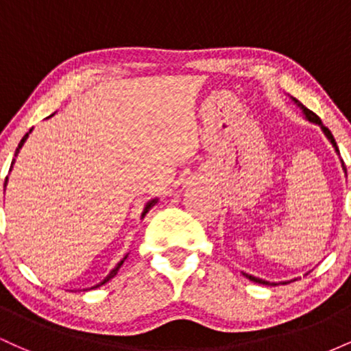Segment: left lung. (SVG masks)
<instances>
[{"mask_svg": "<svg viewBox=\"0 0 351 351\" xmlns=\"http://www.w3.org/2000/svg\"><path fill=\"white\" fill-rule=\"evenodd\" d=\"M292 100H293V102H295V104H297V106H299V107L302 108V112H304L305 119H307V120H308V122H313V123L320 125V127H322V130H324V134H325V135H327V138L330 140V142H332V145H333V147H335V150H337V153H340V152H338L337 142H335V138H333L332 132H330V130H328V128H327V127H325V125H324V123H322V120H320V119H318V115H315V114H313V112H312V110H308V108H307V107H305V106H302V104H300V102H299V100H297V99H292ZM341 163H343V162H341ZM343 170H345V173H346V168H345V165H343ZM243 274H244V272H243ZM244 276H245V277H247V279H249V280L256 282V284H263V285H276V284H271V282H267V280H263V279H257V277H254V276H249V274H244Z\"/></svg>", "mask_w": 351, "mask_h": 351, "instance_id": "obj_1", "label": "left lung"}]
</instances>
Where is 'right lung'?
<instances>
[{
    "mask_svg": "<svg viewBox=\"0 0 351 351\" xmlns=\"http://www.w3.org/2000/svg\"><path fill=\"white\" fill-rule=\"evenodd\" d=\"M29 134H31V130H29V132H27V134H26V135H24V136H23V138H21V142H19V145H18V148H16V152H14V158H16V156H18V153H19V148H21V147H23V143H24V142H26V138H27V136H29ZM14 158H13V162H11V168H10V171H11V170H13V165H14ZM6 181H8V176H6ZM6 181H5V186H6ZM156 201H158V199H152V201H150V203H148V204H147V206H145V209H143V213H142V217H145V215H147V213H148V211H150V208L153 206V204H156ZM125 259H127V256H125V257H123V259H122V261H120V263H119V264H117L114 269H112V271H110V274H108V276L106 277V279H104L102 282H100V284H97V285H95V287H100V285H104V284H106V282H108V280H110V279H112V277H114V276H115V274H117V272H119V269H120V267H122V264H123V261H125ZM95 287H92V289H95Z\"/></svg>",
    "mask_w": 351,
    "mask_h": 351,
    "instance_id": "add662e5",
    "label": "right lung"
}]
</instances>
